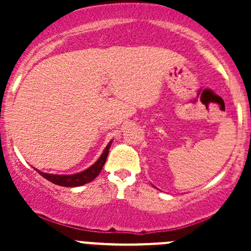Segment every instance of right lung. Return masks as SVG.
<instances>
[{"label":"right lung","mask_w":251,"mask_h":251,"mask_svg":"<svg viewBox=\"0 0 251 251\" xmlns=\"http://www.w3.org/2000/svg\"><path fill=\"white\" fill-rule=\"evenodd\" d=\"M111 146V141L108 143V146L105 147L104 151L102 153V155L100 156L97 161L93 164L92 166H90L88 169H86L85 171H81L78 174H74V175H53V174H46V173H41V171L36 170L37 173L41 175L42 177L48 179L52 183L58 184V186H63V187H78L82 186V184L88 183V182L93 181L96 177L100 175V171H102L103 166H104L105 160H107L108 153H109V148Z\"/></svg>","instance_id":"right-lung-1"}]
</instances>
